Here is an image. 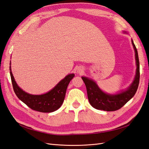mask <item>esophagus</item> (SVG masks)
Wrapping results in <instances>:
<instances>
[{
	"label": "esophagus",
	"instance_id": "34e87169",
	"mask_svg": "<svg viewBox=\"0 0 149 149\" xmlns=\"http://www.w3.org/2000/svg\"><path fill=\"white\" fill-rule=\"evenodd\" d=\"M78 72L79 73H81L83 72V69L82 68H79V69H78Z\"/></svg>",
	"mask_w": 149,
	"mask_h": 149
}]
</instances>
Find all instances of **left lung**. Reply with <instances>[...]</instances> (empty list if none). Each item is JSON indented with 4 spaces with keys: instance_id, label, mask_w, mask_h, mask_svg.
<instances>
[{
    "instance_id": "obj_1",
    "label": "left lung",
    "mask_w": 149,
    "mask_h": 149,
    "mask_svg": "<svg viewBox=\"0 0 149 149\" xmlns=\"http://www.w3.org/2000/svg\"><path fill=\"white\" fill-rule=\"evenodd\" d=\"M136 60V73L131 85L125 91L116 94H109L102 91L93 80L82 76L86 87L89 102L94 108L106 111H114L124 106L136 94L139 84L140 67L137 48L132 40Z\"/></svg>"
}]
</instances>
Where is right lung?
<instances>
[{
  "mask_svg": "<svg viewBox=\"0 0 149 149\" xmlns=\"http://www.w3.org/2000/svg\"><path fill=\"white\" fill-rule=\"evenodd\" d=\"M10 73L13 91L18 98L31 109L41 112H52L59 109L64 101L68 86L74 76L73 73L67 75L49 92L40 95H33L25 92L17 85L10 66Z\"/></svg>",
  "mask_w": 149,
  "mask_h": 149,
  "instance_id": "right-lung-1",
  "label": "right lung"
}]
</instances>
